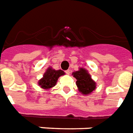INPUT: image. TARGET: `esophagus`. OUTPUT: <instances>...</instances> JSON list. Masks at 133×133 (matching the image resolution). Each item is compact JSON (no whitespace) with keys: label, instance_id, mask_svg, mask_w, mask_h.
Listing matches in <instances>:
<instances>
[{"label":"esophagus","instance_id":"esophagus-1","mask_svg":"<svg viewBox=\"0 0 133 133\" xmlns=\"http://www.w3.org/2000/svg\"><path fill=\"white\" fill-rule=\"evenodd\" d=\"M65 72H66V75H69V73H70V70H69V69H68V70H66Z\"/></svg>","mask_w":133,"mask_h":133}]
</instances>
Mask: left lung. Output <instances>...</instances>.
<instances>
[{
	"label": "left lung",
	"instance_id": "1",
	"mask_svg": "<svg viewBox=\"0 0 133 133\" xmlns=\"http://www.w3.org/2000/svg\"><path fill=\"white\" fill-rule=\"evenodd\" d=\"M72 75L77 79L76 85L82 95L89 96L96 90V82L92 79L87 69L81 67L78 71L72 72Z\"/></svg>",
	"mask_w": 133,
	"mask_h": 133
}]
</instances>
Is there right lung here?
<instances>
[{"instance_id":"add662e5","label":"right lung","mask_w":133,"mask_h":133,"mask_svg":"<svg viewBox=\"0 0 133 133\" xmlns=\"http://www.w3.org/2000/svg\"><path fill=\"white\" fill-rule=\"evenodd\" d=\"M64 75L65 72L61 69L56 70L52 67H48L44 73L43 77L38 80L37 84L42 89L45 90H50L56 85L58 79Z\"/></svg>"}]
</instances>
